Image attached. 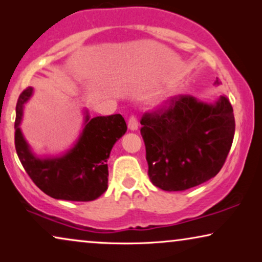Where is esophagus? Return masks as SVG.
Masks as SVG:
<instances>
[{
  "label": "esophagus",
  "instance_id": "obj_1",
  "mask_svg": "<svg viewBox=\"0 0 262 262\" xmlns=\"http://www.w3.org/2000/svg\"><path fill=\"white\" fill-rule=\"evenodd\" d=\"M127 126H128V128H130L131 131L137 130V128H138V120H137V118H136L135 116H131L130 118H128Z\"/></svg>",
  "mask_w": 262,
  "mask_h": 262
}]
</instances>
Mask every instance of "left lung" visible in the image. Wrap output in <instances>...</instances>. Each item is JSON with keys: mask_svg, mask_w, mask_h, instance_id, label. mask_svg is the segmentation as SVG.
<instances>
[{"mask_svg": "<svg viewBox=\"0 0 262 262\" xmlns=\"http://www.w3.org/2000/svg\"><path fill=\"white\" fill-rule=\"evenodd\" d=\"M168 102L141 120L148 175L163 191H185L222 169L235 135L234 111L224 95L214 103L191 95L175 96Z\"/></svg>", "mask_w": 262, "mask_h": 262, "instance_id": "1", "label": "left lung"}]
</instances>
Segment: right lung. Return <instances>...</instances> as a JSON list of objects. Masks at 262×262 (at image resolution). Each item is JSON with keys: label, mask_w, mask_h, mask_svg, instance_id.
<instances>
[{"label": "right lung", "mask_w": 262, "mask_h": 262, "mask_svg": "<svg viewBox=\"0 0 262 262\" xmlns=\"http://www.w3.org/2000/svg\"><path fill=\"white\" fill-rule=\"evenodd\" d=\"M33 94L28 87L16 103L15 149L19 160L32 181L45 194L70 202H91L106 192L108 184L111 150L127 130L123 116L91 118L85 112L84 127L76 144L62 156H35L21 132L24 105Z\"/></svg>", "instance_id": "obj_1"}]
</instances>
